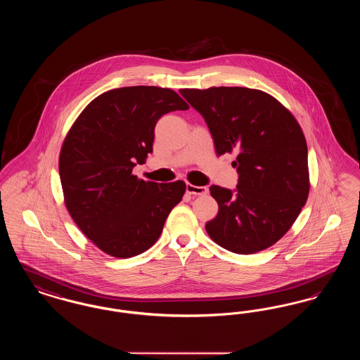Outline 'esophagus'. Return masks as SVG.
I'll return each mask as SVG.
<instances>
[{
  "mask_svg": "<svg viewBox=\"0 0 360 360\" xmlns=\"http://www.w3.org/2000/svg\"><path fill=\"white\" fill-rule=\"evenodd\" d=\"M186 193L191 194V195H204L207 193V188L206 186H194L191 184L186 185Z\"/></svg>",
  "mask_w": 360,
  "mask_h": 360,
  "instance_id": "34e87169",
  "label": "esophagus"
}]
</instances>
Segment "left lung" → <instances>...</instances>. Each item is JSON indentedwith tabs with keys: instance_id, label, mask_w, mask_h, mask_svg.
<instances>
[{
	"instance_id": "8db88e82",
	"label": "left lung",
	"mask_w": 360,
	"mask_h": 360,
	"mask_svg": "<svg viewBox=\"0 0 360 360\" xmlns=\"http://www.w3.org/2000/svg\"><path fill=\"white\" fill-rule=\"evenodd\" d=\"M205 119L216 155L238 153L236 193L216 185L219 204L207 221L210 239L225 250L250 255L271 247L289 229L309 188L308 146L290 110L266 91L248 87L181 89Z\"/></svg>"
}]
</instances>
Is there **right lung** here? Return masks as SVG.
Instances as JSON below:
<instances>
[{
	"label": "right lung",
	"instance_id": "right-lung-1",
	"mask_svg": "<svg viewBox=\"0 0 360 360\" xmlns=\"http://www.w3.org/2000/svg\"><path fill=\"white\" fill-rule=\"evenodd\" d=\"M172 89L128 86L105 91L74 121L59 154V175L71 219L110 257H136L159 239L186 184L139 179L134 167L153 153L155 125L186 110Z\"/></svg>",
	"mask_w": 360,
	"mask_h": 360
}]
</instances>
